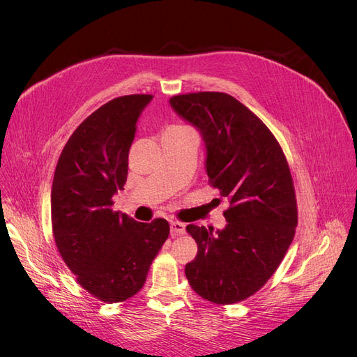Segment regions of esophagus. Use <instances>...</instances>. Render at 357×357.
Wrapping results in <instances>:
<instances>
[{"label": "esophagus", "instance_id": "1", "mask_svg": "<svg viewBox=\"0 0 357 357\" xmlns=\"http://www.w3.org/2000/svg\"><path fill=\"white\" fill-rule=\"evenodd\" d=\"M185 224L179 222V221H172L171 222V236L176 237V236H182L185 234Z\"/></svg>", "mask_w": 357, "mask_h": 357}]
</instances>
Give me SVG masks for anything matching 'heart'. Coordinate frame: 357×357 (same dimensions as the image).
Segmentation results:
<instances>
[{"mask_svg": "<svg viewBox=\"0 0 357 357\" xmlns=\"http://www.w3.org/2000/svg\"><path fill=\"white\" fill-rule=\"evenodd\" d=\"M174 128H183V127H174Z\"/></svg>", "mask_w": 357, "mask_h": 357, "instance_id": "heart-1", "label": "heart"}]
</instances>
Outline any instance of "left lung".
Wrapping results in <instances>:
<instances>
[{
	"label": "left lung",
	"mask_w": 357,
	"mask_h": 357,
	"mask_svg": "<svg viewBox=\"0 0 357 357\" xmlns=\"http://www.w3.org/2000/svg\"><path fill=\"white\" fill-rule=\"evenodd\" d=\"M169 104L199 131L210 183L230 201L224 229L186 226L198 245L186 279L214 304L243 301L268 282L295 234L296 199L285 155L271 130L229 93H185Z\"/></svg>",
	"instance_id": "8db88e82"
}]
</instances>
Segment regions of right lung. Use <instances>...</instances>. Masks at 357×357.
<instances>
[{
  "instance_id": "right-lung-1",
  "label": "right lung",
  "mask_w": 357,
  "mask_h": 357,
  "mask_svg": "<svg viewBox=\"0 0 357 357\" xmlns=\"http://www.w3.org/2000/svg\"><path fill=\"white\" fill-rule=\"evenodd\" d=\"M153 96H124L100 107L73 131L56 165L50 208L56 246L89 294L121 303L137 294L169 236V222H139L112 211L124 190L128 150Z\"/></svg>"
}]
</instances>
